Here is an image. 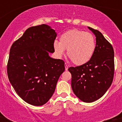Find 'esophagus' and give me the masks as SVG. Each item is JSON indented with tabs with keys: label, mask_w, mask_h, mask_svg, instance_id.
<instances>
[{
	"label": "esophagus",
	"mask_w": 122,
	"mask_h": 122,
	"mask_svg": "<svg viewBox=\"0 0 122 122\" xmlns=\"http://www.w3.org/2000/svg\"><path fill=\"white\" fill-rule=\"evenodd\" d=\"M65 70L67 71L68 69V65L66 64V63H65Z\"/></svg>",
	"instance_id": "obj_1"
}]
</instances>
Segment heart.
<instances>
[{
  "instance_id": "obj_1",
  "label": "heart",
  "mask_w": 122,
  "mask_h": 122,
  "mask_svg": "<svg viewBox=\"0 0 122 122\" xmlns=\"http://www.w3.org/2000/svg\"><path fill=\"white\" fill-rule=\"evenodd\" d=\"M57 56L62 57L67 49L69 59L76 65L87 63L94 54L96 49L95 38L92 33L79 29H71L60 35L59 43L54 42Z\"/></svg>"
}]
</instances>
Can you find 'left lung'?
<instances>
[{"label": "left lung", "instance_id": "1", "mask_svg": "<svg viewBox=\"0 0 122 122\" xmlns=\"http://www.w3.org/2000/svg\"><path fill=\"white\" fill-rule=\"evenodd\" d=\"M89 29L96 36L94 54L87 63L68 68L73 92L86 103H92L103 97L111 85L114 74L112 46L101 32Z\"/></svg>", "mask_w": 122, "mask_h": 122}]
</instances>
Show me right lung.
Wrapping results in <instances>:
<instances>
[{"instance_id": "obj_1", "label": "right lung", "mask_w": 122, "mask_h": 122, "mask_svg": "<svg viewBox=\"0 0 122 122\" xmlns=\"http://www.w3.org/2000/svg\"><path fill=\"white\" fill-rule=\"evenodd\" d=\"M57 34L46 24L29 27L13 43L7 63V74L14 90L26 103L41 106L49 101L60 76L63 60L52 59Z\"/></svg>"}]
</instances>
